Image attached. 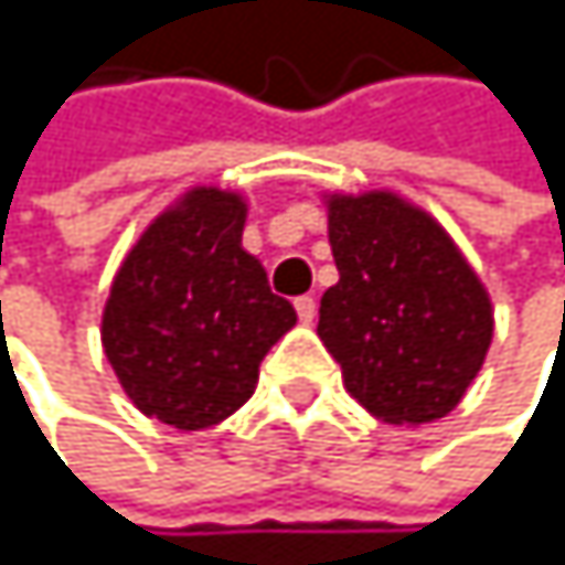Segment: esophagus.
I'll use <instances>...</instances> for the list:
<instances>
[{
  "instance_id": "obj_1",
  "label": "esophagus",
  "mask_w": 565,
  "mask_h": 565,
  "mask_svg": "<svg viewBox=\"0 0 565 565\" xmlns=\"http://www.w3.org/2000/svg\"><path fill=\"white\" fill-rule=\"evenodd\" d=\"M295 311H298V318L308 324V321L315 318V298H311V295H301V298L295 301Z\"/></svg>"
}]
</instances>
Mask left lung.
I'll list each match as a JSON object with an SVG mask.
<instances>
[{
  "mask_svg": "<svg viewBox=\"0 0 565 565\" xmlns=\"http://www.w3.org/2000/svg\"><path fill=\"white\" fill-rule=\"evenodd\" d=\"M339 280L318 335L345 390L386 424H430L461 403L491 345L478 274L424 210L393 192L329 200Z\"/></svg>",
  "mask_w": 565,
  "mask_h": 565,
  "instance_id": "obj_1",
  "label": "left lung"
}]
</instances>
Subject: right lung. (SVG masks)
Here are the masks:
<instances>
[{
    "mask_svg": "<svg viewBox=\"0 0 565 565\" xmlns=\"http://www.w3.org/2000/svg\"><path fill=\"white\" fill-rule=\"evenodd\" d=\"M236 192L189 189L125 257L104 305L100 342L145 417L203 430L241 409L267 349L298 321L241 247Z\"/></svg>",
    "mask_w": 565,
    "mask_h": 565,
    "instance_id": "right-lung-1",
    "label": "right lung"
}]
</instances>
